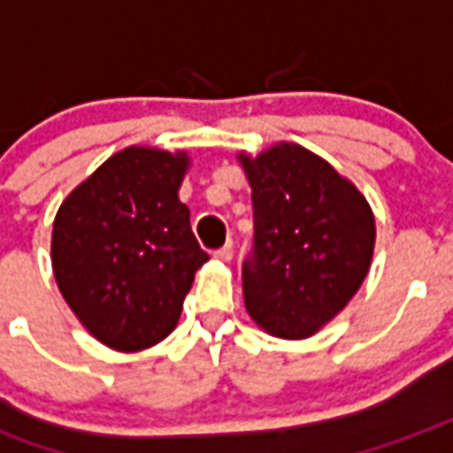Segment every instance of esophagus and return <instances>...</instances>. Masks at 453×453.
<instances>
[{
  "label": "esophagus",
  "mask_w": 453,
  "mask_h": 453,
  "mask_svg": "<svg viewBox=\"0 0 453 453\" xmlns=\"http://www.w3.org/2000/svg\"><path fill=\"white\" fill-rule=\"evenodd\" d=\"M233 252H235V250H233V242H227V244H223L220 250H216V252H213V257L220 261H230L233 259Z\"/></svg>",
  "instance_id": "1"
}]
</instances>
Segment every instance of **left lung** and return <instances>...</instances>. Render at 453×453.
<instances>
[{"label": "left lung", "mask_w": 453, "mask_h": 453, "mask_svg": "<svg viewBox=\"0 0 453 453\" xmlns=\"http://www.w3.org/2000/svg\"><path fill=\"white\" fill-rule=\"evenodd\" d=\"M240 163L254 206L252 252L242 264L247 311L273 336L307 338L350 303L370 271V203L295 143Z\"/></svg>", "instance_id": "8db88e82"}]
</instances>
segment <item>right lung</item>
Masks as SVG:
<instances>
[{
    "mask_svg": "<svg viewBox=\"0 0 453 453\" xmlns=\"http://www.w3.org/2000/svg\"><path fill=\"white\" fill-rule=\"evenodd\" d=\"M184 153L124 149L59 206L57 286L83 326L115 350L156 346L175 329L203 252L177 199Z\"/></svg>",
    "mask_w": 453,
    "mask_h": 453,
    "instance_id": "add662e5",
    "label": "right lung"
}]
</instances>
